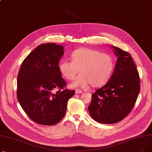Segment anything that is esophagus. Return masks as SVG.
<instances>
[{
	"mask_svg": "<svg viewBox=\"0 0 152 152\" xmlns=\"http://www.w3.org/2000/svg\"><path fill=\"white\" fill-rule=\"evenodd\" d=\"M75 92H76V94H82V93H83V91H81V90H79V89H76V90L75 91Z\"/></svg>",
	"mask_w": 152,
	"mask_h": 152,
	"instance_id": "1",
	"label": "esophagus"
}]
</instances>
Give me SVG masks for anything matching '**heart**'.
<instances>
[{
  "label": "heart",
  "mask_w": 152,
  "mask_h": 152,
  "mask_svg": "<svg viewBox=\"0 0 152 152\" xmlns=\"http://www.w3.org/2000/svg\"><path fill=\"white\" fill-rule=\"evenodd\" d=\"M72 61L63 59L58 64V69L66 80H73L79 72L71 87H86L89 83L93 87L105 84L110 79L115 67V61L111 55L89 48L75 50L71 55Z\"/></svg>",
  "instance_id": "b5f03b06"
}]
</instances>
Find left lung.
Masks as SVG:
<instances>
[{
    "mask_svg": "<svg viewBox=\"0 0 152 152\" xmlns=\"http://www.w3.org/2000/svg\"><path fill=\"white\" fill-rule=\"evenodd\" d=\"M118 57L108 82L92 95L88 107L91 117L98 123L114 124L129 114L140 92V78L131 55L111 46Z\"/></svg>",
    "mask_w": 152,
    "mask_h": 152,
    "instance_id": "8db88e82",
    "label": "left lung"
}]
</instances>
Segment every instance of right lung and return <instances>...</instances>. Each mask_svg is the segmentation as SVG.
Listing matches in <instances>:
<instances>
[{"mask_svg":"<svg viewBox=\"0 0 152 152\" xmlns=\"http://www.w3.org/2000/svg\"><path fill=\"white\" fill-rule=\"evenodd\" d=\"M64 47L54 43L37 46L24 60L17 77V98L33 121L52 126L65 115L67 102L75 91L66 84L58 69ZM59 90L55 93L54 90Z\"/></svg>","mask_w":152,"mask_h":152,"instance_id":"1","label":"right lung"}]
</instances>
